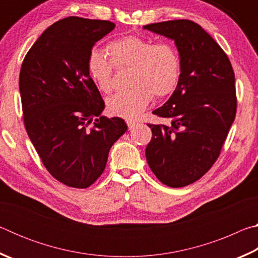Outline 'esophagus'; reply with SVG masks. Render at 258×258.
I'll list each match as a JSON object with an SVG mask.
<instances>
[{"mask_svg": "<svg viewBox=\"0 0 258 258\" xmlns=\"http://www.w3.org/2000/svg\"><path fill=\"white\" fill-rule=\"evenodd\" d=\"M126 124H127V126H128V128H130V130H132V128H134V127H135V125L138 124V121L132 120V119H126Z\"/></svg>", "mask_w": 258, "mask_h": 258, "instance_id": "1", "label": "esophagus"}]
</instances>
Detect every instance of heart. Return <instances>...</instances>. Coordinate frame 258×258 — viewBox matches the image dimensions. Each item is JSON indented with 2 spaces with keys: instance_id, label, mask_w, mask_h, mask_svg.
Returning <instances> with one entry per match:
<instances>
[{
  "instance_id": "heart-1",
  "label": "heart",
  "mask_w": 258,
  "mask_h": 258,
  "mask_svg": "<svg viewBox=\"0 0 258 258\" xmlns=\"http://www.w3.org/2000/svg\"><path fill=\"white\" fill-rule=\"evenodd\" d=\"M109 60L99 50L87 56V74L102 93L113 89V68L128 69L131 89L117 93L107 101L112 115L135 118L154 98L167 97L174 92L181 77V58L171 43L154 42L138 36H127L113 41L107 46Z\"/></svg>"
}]
</instances>
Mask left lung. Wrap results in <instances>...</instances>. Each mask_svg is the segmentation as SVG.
Returning a JSON list of instances; mask_svg holds the SVG:
<instances>
[{
	"label": "left lung",
	"mask_w": 258,
	"mask_h": 258,
	"mask_svg": "<svg viewBox=\"0 0 258 258\" xmlns=\"http://www.w3.org/2000/svg\"><path fill=\"white\" fill-rule=\"evenodd\" d=\"M143 29L174 41L181 58L177 87L152 111L167 124H149L147 161L164 184L185 186L207 173L220 156L237 111L234 73L221 46L194 21H163Z\"/></svg>",
	"instance_id": "1"
}]
</instances>
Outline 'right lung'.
Listing matches in <instances>:
<instances>
[{
	"mask_svg": "<svg viewBox=\"0 0 258 258\" xmlns=\"http://www.w3.org/2000/svg\"><path fill=\"white\" fill-rule=\"evenodd\" d=\"M113 28L107 20H59L37 38L21 64L26 131L47 171L68 186L84 189L97 181L110 148L127 131L124 119L101 116L104 101L86 68L95 43ZM92 121L94 127L87 129Z\"/></svg>",
	"mask_w": 258,
	"mask_h": 258,
	"instance_id": "add662e5",
	"label": "right lung"
}]
</instances>
